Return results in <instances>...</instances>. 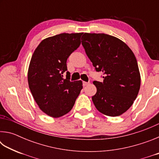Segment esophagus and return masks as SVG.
I'll return each instance as SVG.
<instances>
[{
    "label": "esophagus",
    "instance_id": "34e87169",
    "mask_svg": "<svg viewBox=\"0 0 159 159\" xmlns=\"http://www.w3.org/2000/svg\"><path fill=\"white\" fill-rule=\"evenodd\" d=\"M89 82H85V81H83V86H86V85H88V84H89Z\"/></svg>",
    "mask_w": 159,
    "mask_h": 159
}]
</instances>
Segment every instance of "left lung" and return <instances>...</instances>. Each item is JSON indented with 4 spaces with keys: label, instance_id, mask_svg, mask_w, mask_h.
<instances>
[{
    "label": "left lung",
    "instance_id": "obj_1",
    "mask_svg": "<svg viewBox=\"0 0 159 159\" xmlns=\"http://www.w3.org/2000/svg\"><path fill=\"white\" fill-rule=\"evenodd\" d=\"M81 39L96 71L104 74L103 82H93L96 109L109 116L121 115L133 104L140 88L135 56L124 42L108 34L85 33Z\"/></svg>",
    "mask_w": 159,
    "mask_h": 159
}]
</instances>
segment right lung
Masks as SVG:
<instances>
[{"instance_id":"add662e5","label":"right lung","mask_w":159,"mask_h":159,"mask_svg":"<svg viewBox=\"0 0 159 159\" xmlns=\"http://www.w3.org/2000/svg\"><path fill=\"white\" fill-rule=\"evenodd\" d=\"M83 33L60 34L41 42L32 55L28 70V83L34 99L45 114L59 118L71 111L83 88L81 80L66 79V60L80 45Z\"/></svg>"}]
</instances>
